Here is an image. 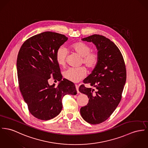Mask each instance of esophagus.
<instances>
[{"instance_id":"1","label":"esophagus","mask_w":148,"mask_h":148,"mask_svg":"<svg viewBox=\"0 0 148 148\" xmlns=\"http://www.w3.org/2000/svg\"><path fill=\"white\" fill-rule=\"evenodd\" d=\"M75 86H76V90H77V93H79V86L78 85H75Z\"/></svg>"}]
</instances>
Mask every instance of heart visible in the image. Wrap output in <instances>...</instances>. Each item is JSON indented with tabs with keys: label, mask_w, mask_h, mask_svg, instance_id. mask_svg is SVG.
Instances as JSON below:
<instances>
[{
	"label": "heart",
	"mask_w": 148,
	"mask_h": 148,
	"mask_svg": "<svg viewBox=\"0 0 148 148\" xmlns=\"http://www.w3.org/2000/svg\"><path fill=\"white\" fill-rule=\"evenodd\" d=\"M73 51L82 57V62L89 69H92L96 66L99 60V55L97 52H91V48L88 44L84 42H78L71 46ZM67 55V51L63 47H59L57 50L56 58L58 64L64 66L66 64V60ZM86 75V71L83 67L79 68L69 67L66 69L63 73V77L69 81L77 82L84 78Z\"/></svg>",
	"instance_id": "heart-1"
}]
</instances>
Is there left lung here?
Returning a JSON list of instances; mask_svg holds the SVG:
<instances>
[{
  "instance_id": "left-lung-1",
  "label": "left lung",
  "mask_w": 148,
  "mask_h": 148,
  "mask_svg": "<svg viewBox=\"0 0 148 148\" xmlns=\"http://www.w3.org/2000/svg\"><path fill=\"white\" fill-rule=\"evenodd\" d=\"M84 41L92 42L98 50L97 64L83 82L90 84L94 89L84 85L79 91L89 98L88 104L80 109L83 119L92 125L100 123L110 117L118 106L126 80V70L123 58L116 44L100 35L82 38Z\"/></svg>"
}]
</instances>
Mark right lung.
Returning <instances> with one entry per match:
<instances>
[{
	"instance_id": "obj_1",
	"label": "right lung",
	"mask_w": 148,
	"mask_h": 148,
	"mask_svg": "<svg viewBox=\"0 0 148 148\" xmlns=\"http://www.w3.org/2000/svg\"><path fill=\"white\" fill-rule=\"evenodd\" d=\"M68 38L50 31L34 35L22 44L17 59V71L20 90L29 110L35 117L49 120L60 113L62 100L67 95L77 94L75 84L62 79L56 54ZM52 75L60 81L50 86Z\"/></svg>"
}]
</instances>
